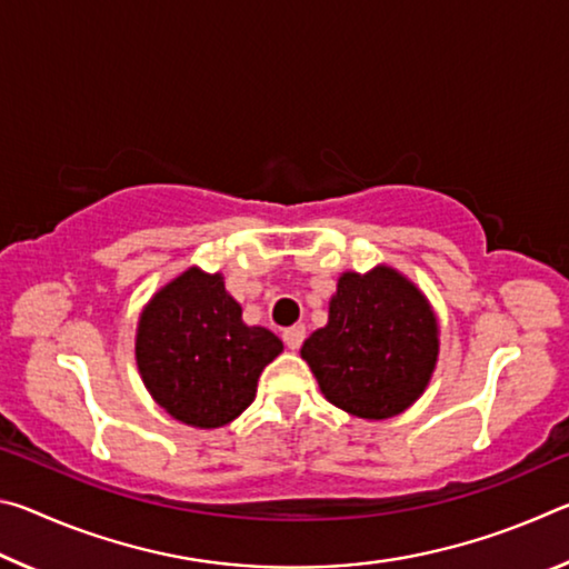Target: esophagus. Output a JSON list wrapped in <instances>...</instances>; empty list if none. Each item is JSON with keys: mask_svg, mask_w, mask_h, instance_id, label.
Returning a JSON list of instances; mask_svg holds the SVG:
<instances>
[{"mask_svg": "<svg viewBox=\"0 0 569 569\" xmlns=\"http://www.w3.org/2000/svg\"><path fill=\"white\" fill-rule=\"evenodd\" d=\"M303 339H306V326H303V323H296V326H291V329L283 331V341H286V346H288V349H291V351L301 349Z\"/></svg>", "mask_w": 569, "mask_h": 569, "instance_id": "obj_1", "label": "esophagus"}]
</instances>
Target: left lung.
Wrapping results in <instances>:
<instances>
[{"label":"left lung","instance_id":"obj_1","mask_svg":"<svg viewBox=\"0 0 569 569\" xmlns=\"http://www.w3.org/2000/svg\"><path fill=\"white\" fill-rule=\"evenodd\" d=\"M439 323L423 293L389 266L346 271L329 323L301 346L321 393L361 419H389L417 401L435 373Z\"/></svg>","mask_w":569,"mask_h":569}]
</instances>
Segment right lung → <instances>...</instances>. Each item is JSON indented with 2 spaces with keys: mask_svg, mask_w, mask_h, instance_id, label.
Returning <instances> with one entry per match:
<instances>
[{
  "mask_svg": "<svg viewBox=\"0 0 569 569\" xmlns=\"http://www.w3.org/2000/svg\"><path fill=\"white\" fill-rule=\"evenodd\" d=\"M240 316L223 276L198 266L172 278L142 308L134 359L150 397L172 419L218 429L256 399L261 371L283 343Z\"/></svg>",
  "mask_w": 569,
  "mask_h": 569,
  "instance_id": "add662e5",
  "label": "right lung"
}]
</instances>
